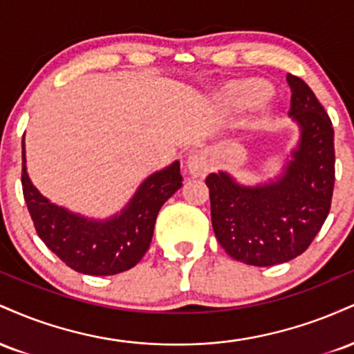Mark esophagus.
I'll return each instance as SVG.
<instances>
[{"mask_svg":"<svg viewBox=\"0 0 354 354\" xmlns=\"http://www.w3.org/2000/svg\"><path fill=\"white\" fill-rule=\"evenodd\" d=\"M209 154L206 151H194L188 158V169L193 176H205L211 169Z\"/></svg>","mask_w":354,"mask_h":354,"instance_id":"34e87169","label":"esophagus"}]
</instances>
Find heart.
Listing matches in <instances>:
<instances>
[{
	"mask_svg": "<svg viewBox=\"0 0 354 354\" xmlns=\"http://www.w3.org/2000/svg\"><path fill=\"white\" fill-rule=\"evenodd\" d=\"M270 95L271 88L265 81L246 80L231 84L228 93H226V100L234 108H250L265 101Z\"/></svg>",
	"mask_w": 354,
	"mask_h": 354,
	"instance_id": "heart-1",
	"label": "heart"
}]
</instances>
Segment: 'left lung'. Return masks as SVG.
Segmentation results:
<instances>
[{
	"label": "left lung",
	"mask_w": 354,
	"mask_h": 354,
	"mask_svg": "<svg viewBox=\"0 0 354 354\" xmlns=\"http://www.w3.org/2000/svg\"><path fill=\"white\" fill-rule=\"evenodd\" d=\"M290 116L301 140L283 176L263 186H241L230 174L206 178L211 221L219 245L253 266L286 263L308 250L331 208L335 188V131L311 88L288 73Z\"/></svg>",
	"instance_id": "left-lung-1"
}]
</instances>
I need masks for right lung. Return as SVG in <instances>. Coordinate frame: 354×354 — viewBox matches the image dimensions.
<instances>
[{
	"instance_id": "add662e5",
	"label": "right lung",
	"mask_w": 354,
	"mask_h": 354,
	"mask_svg": "<svg viewBox=\"0 0 354 354\" xmlns=\"http://www.w3.org/2000/svg\"><path fill=\"white\" fill-rule=\"evenodd\" d=\"M23 196L38 236L71 270L91 276L123 273L140 263L151 245L161 206L183 185L180 163L151 174L128 206L106 221H93L53 205L26 173L23 141Z\"/></svg>"
}]
</instances>
